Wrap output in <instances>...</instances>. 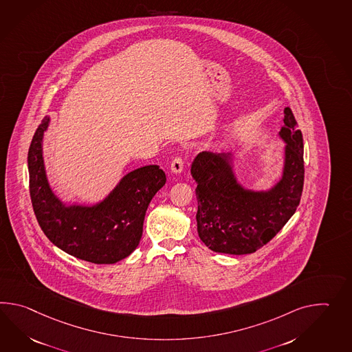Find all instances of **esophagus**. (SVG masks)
Wrapping results in <instances>:
<instances>
[{"label":"esophagus","mask_w":352,"mask_h":352,"mask_svg":"<svg viewBox=\"0 0 352 352\" xmlns=\"http://www.w3.org/2000/svg\"><path fill=\"white\" fill-rule=\"evenodd\" d=\"M183 166H184V159L182 157H175L170 163V169L172 172L180 173L183 170Z\"/></svg>","instance_id":"obj_1"}]
</instances>
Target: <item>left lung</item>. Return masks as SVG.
<instances>
[{
	"label": "left lung",
	"instance_id": "8db88e82",
	"mask_svg": "<svg viewBox=\"0 0 352 352\" xmlns=\"http://www.w3.org/2000/svg\"><path fill=\"white\" fill-rule=\"evenodd\" d=\"M280 135L287 141L284 175L267 193L245 192L236 183L230 155L204 151L192 164L198 199L197 230L214 252L243 255L261 249L294 214L305 184L303 138L289 107Z\"/></svg>",
	"mask_w": 352,
	"mask_h": 352
}]
</instances>
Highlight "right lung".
<instances>
[{"mask_svg": "<svg viewBox=\"0 0 352 352\" xmlns=\"http://www.w3.org/2000/svg\"><path fill=\"white\" fill-rule=\"evenodd\" d=\"M45 118L34 133L29 154L32 208L47 239L74 258L94 264H115L127 258L140 241L148 204L166 182L157 165L129 173L109 198L97 207H65L47 184L41 140Z\"/></svg>", "mask_w": 352, "mask_h": 352, "instance_id": "add662e5", "label": "right lung"}]
</instances>
